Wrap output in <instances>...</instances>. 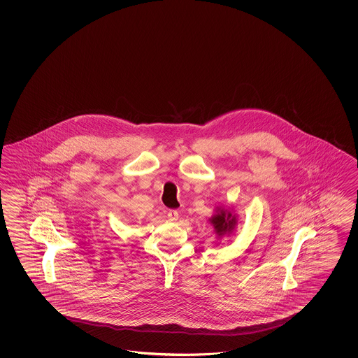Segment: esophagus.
Instances as JSON below:
<instances>
[{
    "instance_id": "esophagus-1",
    "label": "esophagus",
    "mask_w": 358,
    "mask_h": 358,
    "mask_svg": "<svg viewBox=\"0 0 358 358\" xmlns=\"http://www.w3.org/2000/svg\"><path fill=\"white\" fill-rule=\"evenodd\" d=\"M166 216H168L171 221H176L178 218V210H169L166 212Z\"/></svg>"
}]
</instances>
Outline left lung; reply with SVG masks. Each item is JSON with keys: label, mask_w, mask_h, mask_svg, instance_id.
<instances>
[{"label": "left lung", "mask_w": 358, "mask_h": 358, "mask_svg": "<svg viewBox=\"0 0 358 358\" xmlns=\"http://www.w3.org/2000/svg\"><path fill=\"white\" fill-rule=\"evenodd\" d=\"M210 222L213 224L218 236H222L227 231L233 230V227L236 225V217H233L230 212L220 210L217 215H215L213 217L210 218Z\"/></svg>", "instance_id": "1"}]
</instances>
